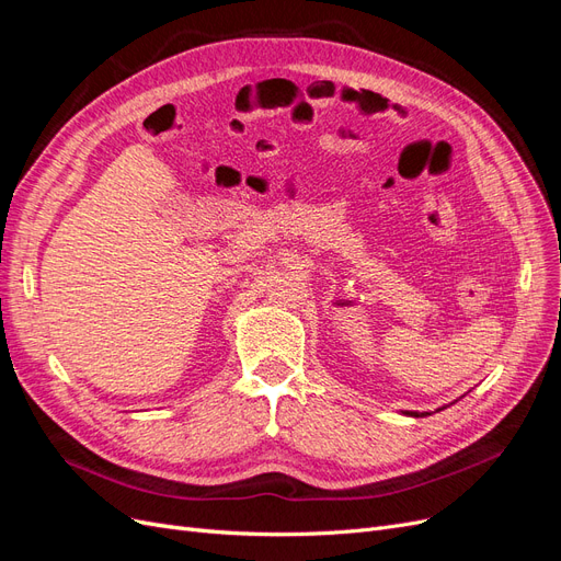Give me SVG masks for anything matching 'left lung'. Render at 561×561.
I'll return each instance as SVG.
<instances>
[{"label": "left lung", "instance_id": "obj_1", "mask_svg": "<svg viewBox=\"0 0 561 561\" xmlns=\"http://www.w3.org/2000/svg\"><path fill=\"white\" fill-rule=\"evenodd\" d=\"M443 410H447V407H439L437 412H443ZM404 416H414V419H421V416H428L431 412H402Z\"/></svg>", "mask_w": 561, "mask_h": 561}]
</instances>
